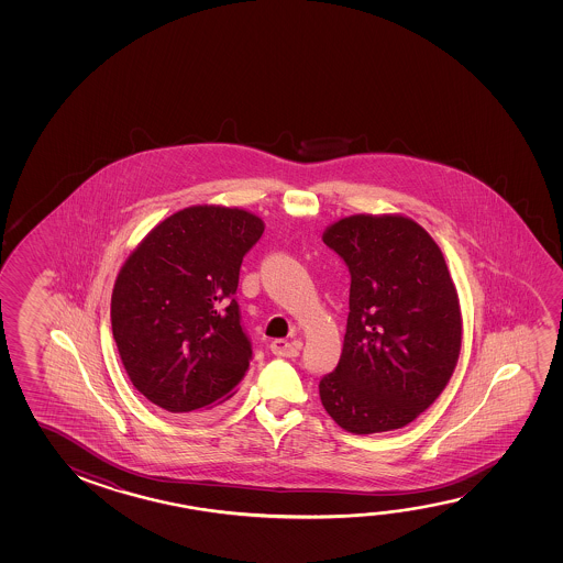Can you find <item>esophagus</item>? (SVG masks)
<instances>
[{
  "mask_svg": "<svg viewBox=\"0 0 563 563\" xmlns=\"http://www.w3.org/2000/svg\"><path fill=\"white\" fill-rule=\"evenodd\" d=\"M302 350V341L275 340L271 343V351L278 357H298Z\"/></svg>",
  "mask_w": 563,
  "mask_h": 563,
  "instance_id": "1",
  "label": "esophagus"
}]
</instances>
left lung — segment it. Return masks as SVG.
I'll use <instances>...</instances> for the list:
<instances>
[{
  "label": "left lung",
  "instance_id": "8db88e82",
  "mask_svg": "<svg viewBox=\"0 0 563 563\" xmlns=\"http://www.w3.org/2000/svg\"><path fill=\"white\" fill-rule=\"evenodd\" d=\"M323 243L350 268V316L338 367L320 380L335 424L398 430L442 395L457 365L461 312L442 251L402 216H350Z\"/></svg>",
  "mask_w": 563,
  "mask_h": 563
}]
</instances>
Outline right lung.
<instances>
[{"mask_svg": "<svg viewBox=\"0 0 563 563\" xmlns=\"http://www.w3.org/2000/svg\"><path fill=\"white\" fill-rule=\"evenodd\" d=\"M261 218L192 206L151 230L121 267L111 332L133 387L170 415L230 400L253 357L235 300Z\"/></svg>", "mask_w": 563, "mask_h": 563, "instance_id": "add662e5", "label": "right lung"}]
</instances>
